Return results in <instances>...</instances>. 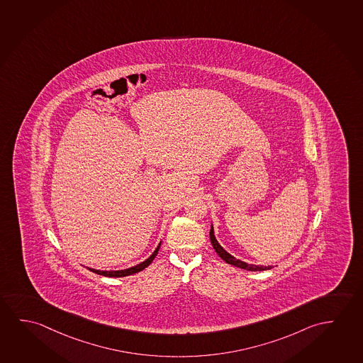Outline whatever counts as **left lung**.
I'll list each match as a JSON object with an SVG mask.
<instances>
[{"label":"left lung","instance_id":"8db88e82","mask_svg":"<svg viewBox=\"0 0 363 363\" xmlns=\"http://www.w3.org/2000/svg\"><path fill=\"white\" fill-rule=\"evenodd\" d=\"M209 237H211V242H212V246H213L214 251L218 253L219 257L223 259V261H225L227 264L236 266V267H240V269H243V270L247 271H265L272 269V266L252 265V264H247V262H245V261H241V259L233 257L230 253L227 252L225 248L222 247V246L219 245L218 241H217V238L214 236L213 225H211Z\"/></svg>","mask_w":363,"mask_h":363}]
</instances>
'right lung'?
<instances>
[{
  "label": "right lung",
  "instance_id": "1",
  "mask_svg": "<svg viewBox=\"0 0 363 363\" xmlns=\"http://www.w3.org/2000/svg\"><path fill=\"white\" fill-rule=\"evenodd\" d=\"M160 245H162V242L157 245V247L155 248V251H154V252L151 253V256H150L149 259H146L145 261H143V262H140L138 265L133 266V267H128V269H125V270L104 271L96 270V269H89V267H86V269L89 271H92L94 274H98V275H102V277H128V275H133V274H136V272H140V271L144 270V269H146V267L152 262V259H155L156 255L159 252Z\"/></svg>",
  "mask_w": 363,
  "mask_h": 363
}]
</instances>
